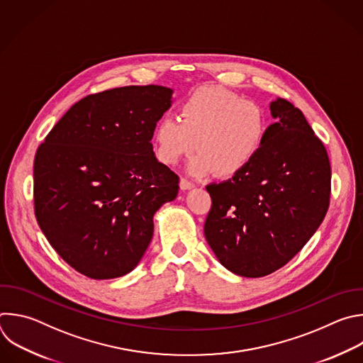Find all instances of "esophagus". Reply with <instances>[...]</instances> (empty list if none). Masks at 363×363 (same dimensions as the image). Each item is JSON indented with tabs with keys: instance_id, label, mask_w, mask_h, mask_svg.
<instances>
[{
	"instance_id": "obj_1",
	"label": "esophagus",
	"mask_w": 363,
	"mask_h": 363,
	"mask_svg": "<svg viewBox=\"0 0 363 363\" xmlns=\"http://www.w3.org/2000/svg\"><path fill=\"white\" fill-rule=\"evenodd\" d=\"M179 186H181L182 191H186V189H192L195 185H194V182L188 181L186 178H181L179 179Z\"/></svg>"
}]
</instances>
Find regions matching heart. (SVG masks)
Here are the masks:
<instances>
[{"instance_id":"heart-1","label":"heart","mask_w":363,"mask_h":363,"mask_svg":"<svg viewBox=\"0 0 363 363\" xmlns=\"http://www.w3.org/2000/svg\"><path fill=\"white\" fill-rule=\"evenodd\" d=\"M179 119L164 115L154 128L157 158L168 165L195 154L188 162L192 175L233 178L261 154L269 133L264 108L219 86L196 88L179 105Z\"/></svg>"}]
</instances>
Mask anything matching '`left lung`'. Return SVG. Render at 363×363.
Here are the masks:
<instances>
[{
  "instance_id": "left-lung-1",
  "label": "left lung",
  "mask_w": 363,
  "mask_h": 363,
  "mask_svg": "<svg viewBox=\"0 0 363 363\" xmlns=\"http://www.w3.org/2000/svg\"><path fill=\"white\" fill-rule=\"evenodd\" d=\"M269 108L277 123L257 160L206 185V242L228 271L245 278L288 264L322 223L330 198L329 158L302 111L284 98Z\"/></svg>"
}]
</instances>
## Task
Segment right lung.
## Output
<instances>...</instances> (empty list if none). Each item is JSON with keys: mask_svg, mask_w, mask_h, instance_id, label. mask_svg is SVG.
<instances>
[{"mask_svg": "<svg viewBox=\"0 0 363 363\" xmlns=\"http://www.w3.org/2000/svg\"><path fill=\"white\" fill-rule=\"evenodd\" d=\"M172 92L131 85L88 95L37 150V222L57 254L88 278L130 274L151 242L155 212L178 195V175L151 144Z\"/></svg>", "mask_w": 363, "mask_h": 363, "instance_id": "1", "label": "right lung"}]
</instances>
